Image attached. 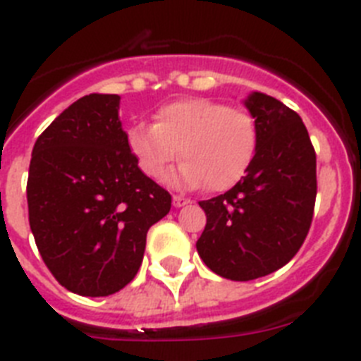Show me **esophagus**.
Masks as SVG:
<instances>
[{
	"label": "esophagus",
	"mask_w": 361,
	"mask_h": 361,
	"mask_svg": "<svg viewBox=\"0 0 361 361\" xmlns=\"http://www.w3.org/2000/svg\"><path fill=\"white\" fill-rule=\"evenodd\" d=\"M191 200L186 199V197L183 195H173V206L175 208H183V206H186V204H190Z\"/></svg>",
	"instance_id": "esophagus-1"
}]
</instances>
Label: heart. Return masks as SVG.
<instances>
[{"instance_id": "obj_1", "label": "heart", "mask_w": 361, "mask_h": 361, "mask_svg": "<svg viewBox=\"0 0 361 361\" xmlns=\"http://www.w3.org/2000/svg\"><path fill=\"white\" fill-rule=\"evenodd\" d=\"M126 142L148 177H161L180 152L184 162L171 173V183L226 191L250 171L258 148V126L250 111L190 97L159 108L155 124L130 126Z\"/></svg>"}]
</instances>
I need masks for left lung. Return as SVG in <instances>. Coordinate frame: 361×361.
Wrapping results in <instances>:
<instances>
[{
    "mask_svg": "<svg viewBox=\"0 0 361 361\" xmlns=\"http://www.w3.org/2000/svg\"><path fill=\"white\" fill-rule=\"evenodd\" d=\"M244 104L257 121V155L240 183L200 200L206 228L197 240L204 264L237 282L269 275L298 253L317 200V153L298 114L260 92Z\"/></svg>",
    "mask_w": 361,
    "mask_h": 361,
    "instance_id": "left-lung-1",
    "label": "left lung"
}]
</instances>
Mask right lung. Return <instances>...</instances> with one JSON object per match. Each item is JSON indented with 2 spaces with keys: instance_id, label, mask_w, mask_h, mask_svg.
<instances>
[{
  "instance_id": "obj_1",
  "label": "right lung",
  "mask_w": 361,
  "mask_h": 361,
  "mask_svg": "<svg viewBox=\"0 0 361 361\" xmlns=\"http://www.w3.org/2000/svg\"><path fill=\"white\" fill-rule=\"evenodd\" d=\"M116 94L70 104L37 137L28 168V222L43 262L68 291L108 296L141 267L146 233L171 195L141 171Z\"/></svg>"
}]
</instances>
